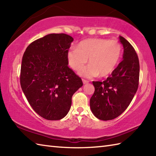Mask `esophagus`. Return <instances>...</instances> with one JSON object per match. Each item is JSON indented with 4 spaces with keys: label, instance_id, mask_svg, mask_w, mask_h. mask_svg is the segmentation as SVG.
Instances as JSON below:
<instances>
[{
    "label": "esophagus",
    "instance_id": "1",
    "mask_svg": "<svg viewBox=\"0 0 156 156\" xmlns=\"http://www.w3.org/2000/svg\"><path fill=\"white\" fill-rule=\"evenodd\" d=\"M82 82H83V84H87V83H88L89 81L87 80H85V79H82Z\"/></svg>",
    "mask_w": 156,
    "mask_h": 156
}]
</instances>
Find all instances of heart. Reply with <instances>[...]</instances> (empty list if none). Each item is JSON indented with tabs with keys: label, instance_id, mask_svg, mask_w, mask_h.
Instances as JSON below:
<instances>
[{
	"label": "heart",
	"instance_id": "1",
	"mask_svg": "<svg viewBox=\"0 0 156 156\" xmlns=\"http://www.w3.org/2000/svg\"><path fill=\"white\" fill-rule=\"evenodd\" d=\"M121 51V45L115 39H88L79 43L77 48L68 51L67 60L72 69L80 71L86 65L89 58L91 64L80 71V74L87 78L98 74L101 77H107L117 67Z\"/></svg>",
	"mask_w": 156,
	"mask_h": 156
}]
</instances>
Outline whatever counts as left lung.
Listing matches in <instances>:
<instances>
[{
    "label": "left lung",
    "instance_id": "1",
    "mask_svg": "<svg viewBox=\"0 0 156 156\" xmlns=\"http://www.w3.org/2000/svg\"><path fill=\"white\" fill-rule=\"evenodd\" d=\"M123 45V59L103 82H92L94 92L90 100L92 112L100 120L119 117L131 103L136 93L140 79V62L136 51L127 40L120 36Z\"/></svg>",
    "mask_w": 156,
    "mask_h": 156
}]
</instances>
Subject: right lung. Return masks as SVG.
I'll list each match as a JSON object with an SVG mask.
<instances>
[{
    "instance_id": "obj_1",
    "label": "right lung",
    "mask_w": 156,
    "mask_h": 156,
    "mask_svg": "<svg viewBox=\"0 0 156 156\" xmlns=\"http://www.w3.org/2000/svg\"><path fill=\"white\" fill-rule=\"evenodd\" d=\"M73 40L65 34H49L29 44L23 56V92L33 109L47 120L64 118L70 109L73 94L83 85L68 66Z\"/></svg>"
}]
</instances>
